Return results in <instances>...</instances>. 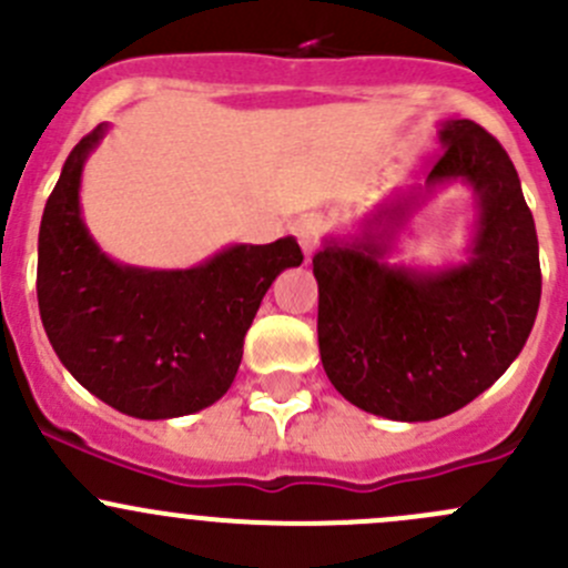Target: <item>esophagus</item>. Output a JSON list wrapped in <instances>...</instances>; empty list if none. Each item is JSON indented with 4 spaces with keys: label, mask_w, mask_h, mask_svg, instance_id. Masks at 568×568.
<instances>
[{
    "label": "esophagus",
    "mask_w": 568,
    "mask_h": 568,
    "mask_svg": "<svg viewBox=\"0 0 568 568\" xmlns=\"http://www.w3.org/2000/svg\"><path fill=\"white\" fill-rule=\"evenodd\" d=\"M296 239H300L305 255L311 257L313 252H316V244H318V222L316 220H302L300 225H296Z\"/></svg>",
    "instance_id": "1"
}]
</instances>
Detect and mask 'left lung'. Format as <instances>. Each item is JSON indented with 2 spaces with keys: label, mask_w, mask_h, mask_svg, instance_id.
<instances>
[{
  "label": "left lung",
  "mask_w": 568,
  "mask_h": 568,
  "mask_svg": "<svg viewBox=\"0 0 568 568\" xmlns=\"http://www.w3.org/2000/svg\"><path fill=\"white\" fill-rule=\"evenodd\" d=\"M437 164L352 236L313 257L321 363L335 390L371 415L426 423L489 390L519 357L541 300V266L523 183L500 142L473 120L439 123ZM462 180L476 194L468 257L443 267L393 262L397 231Z\"/></svg>",
  "instance_id": "8db88e82"
}]
</instances>
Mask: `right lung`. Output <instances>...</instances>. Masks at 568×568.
Returning a JSON list of instances; mask_svg holds the SVG:
<instances>
[{"instance_id":"obj_1","label":"right lung","mask_w":568,"mask_h":568,"mask_svg":"<svg viewBox=\"0 0 568 568\" xmlns=\"http://www.w3.org/2000/svg\"><path fill=\"white\" fill-rule=\"evenodd\" d=\"M109 123L79 140L45 200L38 307L73 379L140 420L194 415L231 390L244 335L280 272L302 263L294 236L227 244L189 268L129 266L90 236L82 173Z\"/></svg>"}]
</instances>
